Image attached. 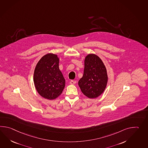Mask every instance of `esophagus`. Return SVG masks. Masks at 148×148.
Segmentation results:
<instances>
[{
	"instance_id": "obj_1",
	"label": "esophagus",
	"mask_w": 148,
	"mask_h": 148,
	"mask_svg": "<svg viewBox=\"0 0 148 148\" xmlns=\"http://www.w3.org/2000/svg\"><path fill=\"white\" fill-rule=\"evenodd\" d=\"M76 83V81H70V84H72V85H74V84H75Z\"/></svg>"
}]
</instances>
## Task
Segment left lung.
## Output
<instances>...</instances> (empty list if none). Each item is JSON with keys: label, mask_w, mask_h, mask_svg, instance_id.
I'll use <instances>...</instances> for the list:
<instances>
[{"label": "left lung", "mask_w": 148, "mask_h": 148, "mask_svg": "<svg viewBox=\"0 0 148 148\" xmlns=\"http://www.w3.org/2000/svg\"><path fill=\"white\" fill-rule=\"evenodd\" d=\"M108 79L107 69L101 58L94 53L86 56L83 75L78 82L82 93L90 99L98 97L104 92Z\"/></svg>", "instance_id": "left-lung-1"}]
</instances>
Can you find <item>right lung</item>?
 I'll return each instance as SVG.
<instances>
[{"label": "right lung", "instance_id": "obj_1", "mask_svg": "<svg viewBox=\"0 0 148 148\" xmlns=\"http://www.w3.org/2000/svg\"><path fill=\"white\" fill-rule=\"evenodd\" d=\"M59 59L56 54L49 53L36 64L33 81L38 93L42 97L53 100L62 94L65 79L59 69Z\"/></svg>", "mask_w": 148, "mask_h": 148}]
</instances>
